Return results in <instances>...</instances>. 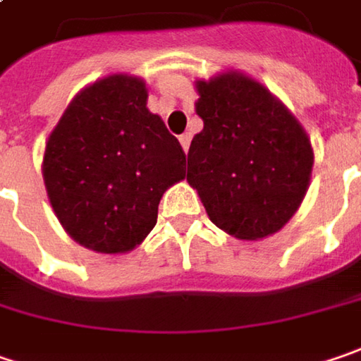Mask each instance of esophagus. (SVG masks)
<instances>
[{
	"label": "esophagus",
	"instance_id": "obj_1",
	"mask_svg": "<svg viewBox=\"0 0 361 361\" xmlns=\"http://www.w3.org/2000/svg\"><path fill=\"white\" fill-rule=\"evenodd\" d=\"M178 140H180V146H183V150H185V152H189L190 134H183V135H180V137H178Z\"/></svg>",
	"mask_w": 361,
	"mask_h": 361
}]
</instances>
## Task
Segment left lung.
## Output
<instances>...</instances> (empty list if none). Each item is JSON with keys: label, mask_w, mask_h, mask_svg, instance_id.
<instances>
[{"label": "left lung", "mask_w": 361, "mask_h": 361, "mask_svg": "<svg viewBox=\"0 0 361 361\" xmlns=\"http://www.w3.org/2000/svg\"><path fill=\"white\" fill-rule=\"evenodd\" d=\"M203 132L189 148L187 180L209 219L240 240H260L300 205L313 169L302 126L260 82L224 73L197 82Z\"/></svg>", "instance_id": "left-lung-1"}]
</instances>
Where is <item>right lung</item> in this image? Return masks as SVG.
<instances>
[{"label": "right lung", "mask_w": 361, "mask_h": 361, "mask_svg": "<svg viewBox=\"0 0 361 361\" xmlns=\"http://www.w3.org/2000/svg\"><path fill=\"white\" fill-rule=\"evenodd\" d=\"M142 79L111 75L82 89L46 142L44 185L68 235L101 254L134 250L156 226L187 156L148 111Z\"/></svg>", "instance_id": "obj_1"}]
</instances>
